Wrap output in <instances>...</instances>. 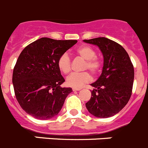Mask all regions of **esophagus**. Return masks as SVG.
Instances as JSON below:
<instances>
[{
    "label": "esophagus",
    "mask_w": 148,
    "mask_h": 148,
    "mask_svg": "<svg viewBox=\"0 0 148 148\" xmlns=\"http://www.w3.org/2000/svg\"><path fill=\"white\" fill-rule=\"evenodd\" d=\"M81 90H82V88H73V91H79Z\"/></svg>",
    "instance_id": "esophagus-1"
}]
</instances>
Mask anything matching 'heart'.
<instances>
[{
	"mask_svg": "<svg viewBox=\"0 0 148 148\" xmlns=\"http://www.w3.org/2000/svg\"><path fill=\"white\" fill-rule=\"evenodd\" d=\"M75 53L81 58L86 60L84 69L89 70L92 75H97L101 72L103 66V61L101 58L96 57V52L92 47L87 45H82L75 50ZM57 65L60 71L67 75L71 71V60L66 53H64L59 57ZM91 79L88 72L72 73L66 78L68 86L73 88H79L84 84L90 82Z\"/></svg>",
	"mask_w": 148,
	"mask_h": 148,
	"instance_id": "b5f03b06",
	"label": "heart"
}]
</instances>
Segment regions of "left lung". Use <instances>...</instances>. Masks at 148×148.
<instances>
[{"mask_svg": "<svg viewBox=\"0 0 148 148\" xmlns=\"http://www.w3.org/2000/svg\"><path fill=\"white\" fill-rule=\"evenodd\" d=\"M98 46L104 56L101 75L91 85L92 96L86 108L98 118H108L121 111L130 99L134 68L127 53L118 43L107 38L84 40Z\"/></svg>", "mask_w": 148, "mask_h": 148, "instance_id": "8db88e82", "label": "left lung"}]
</instances>
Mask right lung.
Returning <instances> with one entry per match:
<instances>
[{"label": "right lung", "instance_id": "add662e5", "mask_svg": "<svg viewBox=\"0 0 148 148\" xmlns=\"http://www.w3.org/2000/svg\"><path fill=\"white\" fill-rule=\"evenodd\" d=\"M76 43V40L41 38L21 53L13 70L12 84L17 101L29 115L46 120L60 112L73 90L60 86L65 80L57 62Z\"/></svg>", "mask_w": 148, "mask_h": 148}]
</instances>
